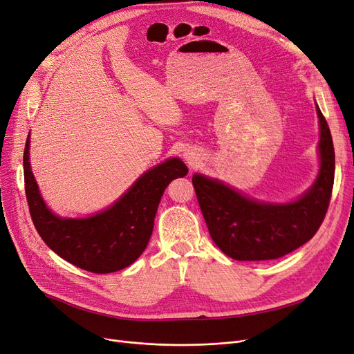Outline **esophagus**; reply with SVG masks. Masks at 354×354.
I'll return each instance as SVG.
<instances>
[{
  "mask_svg": "<svg viewBox=\"0 0 354 354\" xmlns=\"http://www.w3.org/2000/svg\"><path fill=\"white\" fill-rule=\"evenodd\" d=\"M184 159L189 166H195L198 162V154L195 153L194 150H187L185 154H184Z\"/></svg>",
  "mask_w": 354,
  "mask_h": 354,
  "instance_id": "esophagus-1",
  "label": "esophagus"
}]
</instances>
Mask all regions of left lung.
<instances>
[{
	"label": "left lung",
	"instance_id": "8db88e82",
	"mask_svg": "<svg viewBox=\"0 0 354 354\" xmlns=\"http://www.w3.org/2000/svg\"><path fill=\"white\" fill-rule=\"evenodd\" d=\"M319 118L318 178L299 200L287 204L259 203L217 179L192 176L201 213L214 243L238 261H266L290 254L313 238L328 210L334 185L335 154L330 127Z\"/></svg>",
	"mask_w": 354,
	"mask_h": 354
}]
</instances>
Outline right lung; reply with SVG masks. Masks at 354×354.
Masks as SVG:
<instances>
[{
    "label": "right lung",
    "mask_w": 354,
    "mask_h": 354,
    "mask_svg": "<svg viewBox=\"0 0 354 354\" xmlns=\"http://www.w3.org/2000/svg\"><path fill=\"white\" fill-rule=\"evenodd\" d=\"M26 140L24 189L33 225L44 242L73 266L96 274L120 271L142 254L153 232L154 216L166 187L188 167L178 157L142 174L113 205L87 218H61L44 203L29 162Z\"/></svg>",
    "instance_id": "obj_1"
}]
</instances>
